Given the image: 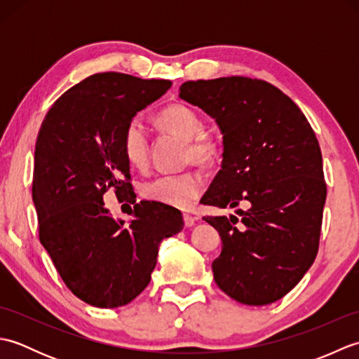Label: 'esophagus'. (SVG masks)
Here are the masks:
<instances>
[{
  "label": "esophagus",
  "instance_id": "1",
  "mask_svg": "<svg viewBox=\"0 0 359 359\" xmlns=\"http://www.w3.org/2000/svg\"><path fill=\"white\" fill-rule=\"evenodd\" d=\"M194 222H196V219L191 215H184V224H185V226H188V228L193 226Z\"/></svg>",
  "mask_w": 359,
  "mask_h": 359
}]
</instances>
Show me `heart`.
Masks as SVG:
<instances>
[{"label": "heart", "mask_w": 359, "mask_h": 359, "mask_svg": "<svg viewBox=\"0 0 359 359\" xmlns=\"http://www.w3.org/2000/svg\"><path fill=\"white\" fill-rule=\"evenodd\" d=\"M158 123L166 131L185 140L187 162H215L220 152V143L215 135L202 131V120L187 104L172 103L158 114ZM121 152L134 168H144L149 158V139L147 126L140 117H133L121 135ZM205 189V175L197 170L160 174L140 187L147 201L160 202L177 208H189Z\"/></svg>", "instance_id": "1"}]
</instances>
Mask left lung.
I'll list each match as a JSON object with an SVG mask.
<instances>
[{"instance_id":"obj_1","label":"left lung","mask_w":359,"mask_h":359,"mask_svg":"<svg viewBox=\"0 0 359 359\" xmlns=\"http://www.w3.org/2000/svg\"><path fill=\"white\" fill-rule=\"evenodd\" d=\"M180 98L216 118L224 134L222 170L203 205L236 208L205 216L222 238L212 262L219 288L247 306L284 297L315 262L327 185L315 131L292 98L248 77L185 81Z\"/></svg>"}]
</instances>
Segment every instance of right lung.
<instances>
[{"label": "right lung", "mask_w": 359, "mask_h": 359, "mask_svg": "<svg viewBox=\"0 0 359 359\" xmlns=\"http://www.w3.org/2000/svg\"><path fill=\"white\" fill-rule=\"evenodd\" d=\"M170 88V80L94 74L52 104L38 131V238L66 287L89 306L116 309L135 299L149 284L160 242L184 228L180 211L170 205L135 203L121 152L128 121ZM111 187L135 205L129 227L104 207Z\"/></svg>", "instance_id": "right-lung-1"}]
</instances>
